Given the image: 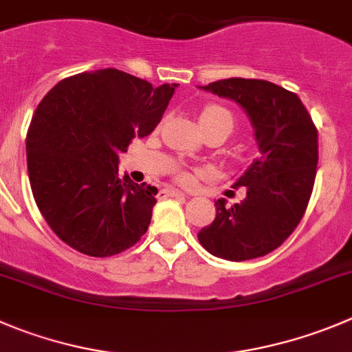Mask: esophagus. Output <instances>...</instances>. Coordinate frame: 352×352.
<instances>
[{
	"mask_svg": "<svg viewBox=\"0 0 352 352\" xmlns=\"http://www.w3.org/2000/svg\"><path fill=\"white\" fill-rule=\"evenodd\" d=\"M160 197H185V193L174 188H164L160 190Z\"/></svg>",
	"mask_w": 352,
	"mask_h": 352,
	"instance_id": "1",
	"label": "esophagus"
}]
</instances>
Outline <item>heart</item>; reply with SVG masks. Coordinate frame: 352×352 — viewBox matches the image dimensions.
I'll return each mask as SVG.
<instances>
[{"label": "heart", "mask_w": 352, "mask_h": 352, "mask_svg": "<svg viewBox=\"0 0 352 352\" xmlns=\"http://www.w3.org/2000/svg\"><path fill=\"white\" fill-rule=\"evenodd\" d=\"M199 120H200V126H202V129L221 128L228 133V135L232 133L233 126H235V119H233L232 112L219 105L206 107V109L200 112ZM179 179H182V182H188L190 176L188 174H182V176H179Z\"/></svg>", "instance_id": "obj_1"}]
</instances>
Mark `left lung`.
Masks as SVG:
<instances>
[{
    "instance_id": "left-lung-1",
    "label": "left lung",
    "mask_w": 352,
    "mask_h": 352,
    "mask_svg": "<svg viewBox=\"0 0 352 352\" xmlns=\"http://www.w3.org/2000/svg\"><path fill=\"white\" fill-rule=\"evenodd\" d=\"M245 110L259 155L233 186L245 199L226 207L199 232L207 252L226 261H249L278 249L302 219L318 166V131L296 93L261 79L230 78L199 86Z\"/></svg>"
}]
</instances>
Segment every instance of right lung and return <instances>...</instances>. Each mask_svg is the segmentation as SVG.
<instances>
[{
  "mask_svg": "<svg viewBox=\"0 0 352 352\" xmlns=\"http://www.w3.org/2000/svg\"><path fill=\"white\" fill-rule=\"evenodd\" d=\"M176 88L100 69L63 79L41 100L25 140L29 182L67 245L109 257L145 235L157 188L119 179V153L155 129Z\"/></svg>",
  "mask_w": 352,
  "mask_h": 352,
  "instance_id": "obj_1",
  "label": "right lung"
}]
</instances>
